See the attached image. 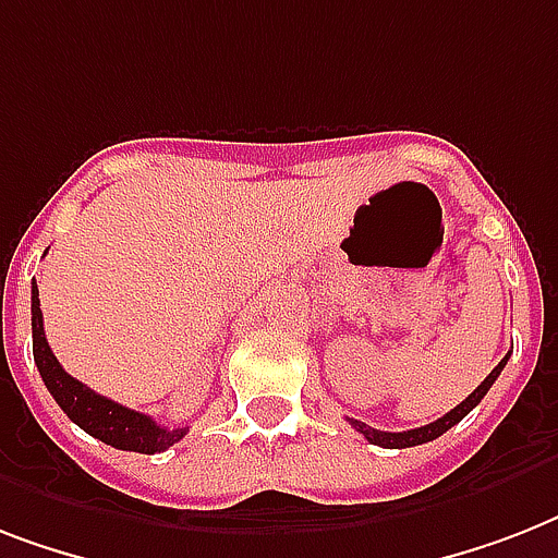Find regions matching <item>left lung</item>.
I'll list each match as a JSON object with an SVG mask.
<instances>
[{"mask_svg": "<svg viewBox=\"0 0 558 558\" xmlns=\"http://www.w3.org/2000/svg\"><path fill=\"white\" fill-rule=\"evenodd\" d=\"M504 365H507V359H501V362H498V367H495V371L489 373V376H486V379L481 381V385H477V388L472 390V393H469V397L463 399L458 408H451L449 414H442L440 420H434V423H428V425H420V428H411V432H379V428H371V425L359 423V420H350V425H353L356 432L365 434L367 442H373V446H381V449H408V446H423V442H428V440H437L440 434L449 432L451 425H458L460 420H463V416H466L469 411H472V408H475L477 402L486 397V390L493 388L495 379L501 376Z\"/></svg>", "mask_w": 558, "mask_h": 558, "instance_id": "obj_1", "label": "left lung"}]
</instances>
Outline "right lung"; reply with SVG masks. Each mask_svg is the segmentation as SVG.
Returning <instances> with one entry per match:
<instances>
[{
    "instance_id": "1",
    "label": "right lung",
    "mask_w": 558,
    "mask_h": 558,
    "mask_svg": "<svg viewBox=\"0 0 558 558\" xmlns=\"http://www.w3.org/2000/svg\"><path fill=\"white\" fill-rule=\"evenodd\" d=\"M31 332H34V362L46 381L48 393L65 411V416L77 423L86 434L98 437L112 449L121 451H142V454H156V451L170 449L187 434V428H165L153 416L130 411L118 405L112 399L100 397L83 381L60 367L57 356L51 353L43 330V310H39V289L37 283L31 287Z\"/></svg>"
}]
</instances>
